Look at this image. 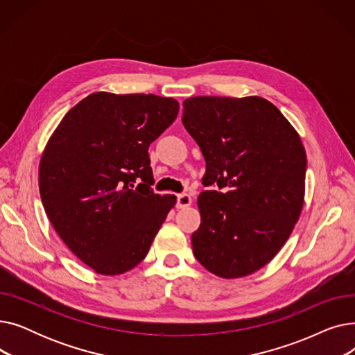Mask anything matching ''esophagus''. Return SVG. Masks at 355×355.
Segmentation results:
<instances>
[{
    "instance_id": "1",
    "label": "esophagus",
    "mask_w": 355,
    "mask_h": 355,
    "mask_svg": "<svg viewBox=\"0 0 355 355\" xmlns=\"http://www.w3.org/2000/svg\"><path fill=\"white\" fill-rule=\"evenodd\" d=\"M191 197L189 194H178L177 196V207L178 209H184V207H189L191 204Z\"/></svg>"
}]
</instances>
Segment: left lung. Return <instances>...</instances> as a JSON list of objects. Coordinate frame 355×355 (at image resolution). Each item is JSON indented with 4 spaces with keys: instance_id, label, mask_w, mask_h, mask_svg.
<instances>
[{
    "instance_id": "1",
    "label": "left lung",
    "mask_w": 355,
    "mask_h": 355,
    "mask_svg": "<svg viewBox=\"0 0 355 355\" xmlns=\"http://www.w3.org/2000/svg\"><path fill=\"white\" fill-rule=\"evenodd\" d=\"M182 106V125L206 159L202 184L226 187L198 196L194 256L216 276H248L282 249L301 216L305 148L263 98L194 96Z\"/></svg>"
}]
</instances>
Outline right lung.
<instances>
[{
	"label": "right lung",
	"instance_id": "right-lung-1",
	"mask_svg": "<svg viewBox=\"0 0 355 355\" xmlns=\"http://www.w3.org/2000/svg\"><path fill=\"white\" fill-rule=\"evenodd\" d=\"M178 109L175 99L153 93H92L67 112L44 148L39 189L46 214L96 273L139 265L175 206V196L151 189L148 148Z\"/></svg>",
	"mask_w": 355,
	"mask_h": 355
}]
</instances>
